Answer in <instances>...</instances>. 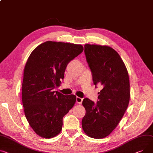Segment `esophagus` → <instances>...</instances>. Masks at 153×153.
<instances>
[{"instance_id":"esophagus-1","label":"esophagus","mask_w":153,"mask_h":153,"mask_svg":"<svg viewBox=\"0 0 153 153\" xmlns=\"http://www.w3.org/2000/svg\"><path fill=\"white\" fill-rule=\"evenodd\" d=\"M82 100H83V98H80V97H76V102L79 104L82 103Z\"/></svg>"}]
</instances>
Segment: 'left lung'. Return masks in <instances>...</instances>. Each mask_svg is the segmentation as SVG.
I'll return each mask as SVG.
<instances>
[{"mask_svg":"<svg viewBox=\"0 0 153 153\" xmlns=\"http://www.w3.org/2000/svg\"><path fill=\"white\" fill-rule=\"evenodd\" d=\"M84 53L97 87L101 85L97 103L85 98L82 120L85 133L94 138L108 136L119 123L130 100L127 68L118 53L108 46L85 44Z\"/></svg>","mask_w":153,"mask_h":153,"instance_id":"8db88e82","label":"left lung"}]
</instances>
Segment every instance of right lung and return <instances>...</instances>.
Wrapping results in <instances>:
<instances>
[{
    "label": "right lung",
    "mask_w": 153,
    "mask_h": 153,
    "mask_svg": "<svg viewBox=\"0 0 153 153\" xmlns=\"http://www.w3.org/2000/svg\"><path fill=\"white\" fill-rule=\"evenodd\" d=\"M82 45L47 41L29 55L24 69L22 101L27 120L45 138L56 136L63 118L76 103L74 95L53 90L60 85L69 62L83 52Z\"/></svg>",
    "instance_id": "1"
}]
</instances>
